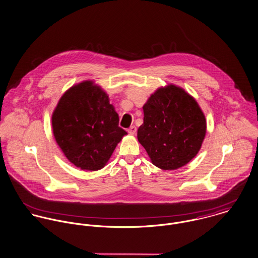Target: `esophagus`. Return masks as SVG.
Listing matches in <instances>:
<instances>
[{
  "label": "esophagus",
  "mask_w": 258,
  "mask_h": 258,
  "mask_svg": "<svg viewBox=\"0 0 258 258\" xmlns=\"http://www.w3.org/2000/svg\"><path fill=\"white\" fill-rule=\"evenodd\" d=\"M137 126L136 125H132L128 130H127V132H128V134H131V135H136L137 134Z\"/></svg>",
  "instance_id": "1"
}]
</instances>
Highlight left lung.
Instances as JSON below:
<instances>
[{"instance_id": "1", "label": "left lung", "mask_w": 258, "mask_h": 258, "mask_svg": "<svg viewBox=\"0 0 258 258\" xmlns=\"http://www.w3.org/2000/svg\"><path fill=\"white\" fill-rule=\"evenodd\" d=\"M138 139L152 163L176 170L199 153L206 134V119L196 99L174 84L160 87L143 106Z\"/></svg>"}]
</instances>
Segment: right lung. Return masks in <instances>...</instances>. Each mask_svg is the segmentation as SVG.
Wrapping results in <instances>:
<instances>
[{"instance_id":"right-lung-1","label":"right lung","mask_w":258,"mask_h":258,"mask_svg":"<svg viewBox=\"0 0 258 258\" xmlns=\"http://www.w3.org/2000/svg\"><path fill=\"white\" fill-rule=\"evenodd\" d=\"M52 126L66 157L87 171L102 169L126 135L108 95L91 80L64 92L53 113Z\"/></svg>"}]
</instances>
